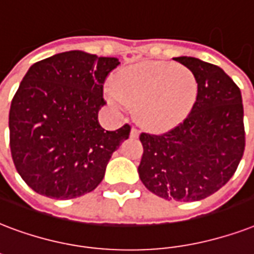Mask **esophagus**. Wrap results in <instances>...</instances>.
<instances>
[{"mask_svg": "<svg viewBox=\"0 0 254 254\" xmlns=\"http://www.w3.org/2000/svg\"><path fill=\"white\" fill-rule=\"evenodd\" d=\"M130 137H133V138H137V137H138V129H137L135 127H131Z\"/></svg>", "mask_w": 254, "mask_h": 254, "instance_id": "obj_1", "label": "esophagus"}]
</instances>
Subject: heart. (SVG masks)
<instances>
[{
	"label": "heart",
	"mask_w": 254,
	"mask_h": 254,
	"mask_svg": "<svg viewBox=\"0 0 254 254\" xmlns=\"http://www.w3.org/2000/svg\"><path fill=\"white\" fill-rule=\"evenodd\" d=\"M117 89H106L108 101L117 109L138 105V117L152 129L172 127L189 113L198 84L188 67L149 61L127 67L116 78Z\"/></svg>",
	"instance_id": "b5f03b06"
}]
</instances>
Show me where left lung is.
<instances>
[{"label":"left lung","mask_w":254,"mask_h":254,"mask_svg":"<svg viewBox=\"0 0 254 254\" xmlns=\"http://www.w3.org/2000/svg\"><path fill=\"white\" fill-rule=\"evenodd\" d=\"M194 74L198 93L183 123L140 134L138 174L146 189L165 200L200 201L225 185L245 150L244 106L235 81L213 64L176 57Z\"/></svg>","instance_id":"8db88e82"}]
</instances>
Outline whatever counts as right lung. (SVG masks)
Segmentation results:
<instances>
[{"mask_svg": "<svg viewBox=\"0 0 254 254\" xmlns=\"http://www.w3.org/2000/svg\"><path fill=\"white\" fill-rule=\"evenodd\" d=\"M114 57L80 50L33 64L9 112L13 162L38 194L70 200L94 190L130 125L108 131L98 123L104 84L119 66Z\"/></svg>", "mask_w": 254, "mask_h": 254, "instance_id": "1", "label": "right lung"}]
</instances>
